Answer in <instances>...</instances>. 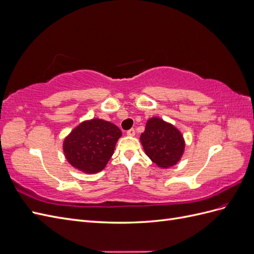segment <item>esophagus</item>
Masks as SVG:
<instances>
[{"label":"esophagus","instance_id":"obj_1","mask_svg":"<svg viewBox=\"0 0 254 254\" xmlns=\"http://www.w3.org/2000/svg\"><path fill=\"white\" fill-rule=\"evenodd\" d=\"M134 134H135V130H134L133 128L127 130V135H129V136H133Z\"/></svg>","mask_w":254,"mask_h":254}]
</instances>
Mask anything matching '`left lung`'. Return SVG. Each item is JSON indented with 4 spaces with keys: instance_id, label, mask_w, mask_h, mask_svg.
Segmentation results:
<instances>
[{
    "instance_id": "1",
    "label": "left lung",
    "mask_w": 254,
    "mask_h": 254,
    "mask_svg": "<svg viewBox=\"0 0 254 254\" xmlns=\"http://www.w3.org/2000/svg\"><path fill=\"white\" fill-rule=\"evenodd\" d=\"M140 140L146 155L162 168L176 165L184 151L181 132L159 118H151L147 121Z\"/></svg>"
}]
</instances>
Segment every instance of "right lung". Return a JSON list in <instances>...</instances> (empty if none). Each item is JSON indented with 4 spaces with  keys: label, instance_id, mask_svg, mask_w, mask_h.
<instances>
[{
    "label": "right lung",
    "instance_id": "right-lung-1",
    "mask_svg": "<svg viewBox=\"0 0 254 254\" xmlns=\"http://www.w3.org/2000/svg\"><path fill=\"white\" fill-rule=\"evenodd\" d=\"M122 131L110 122L93 119L81 123L64 142L66 160L77 170L95 174L104 170L113 155Z\"/></svg>",
    "mask_w": 254,
    "mask_h": 254
}]
</instances>
